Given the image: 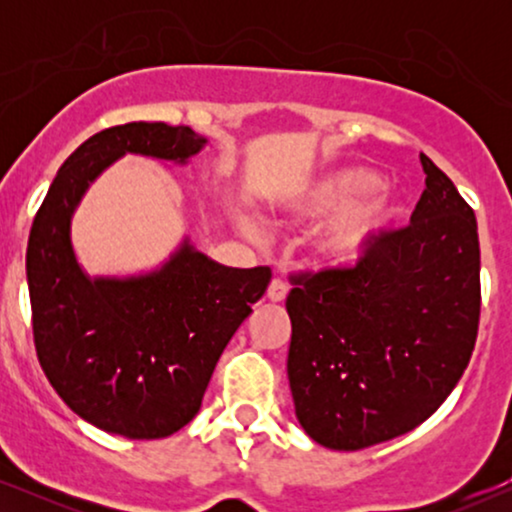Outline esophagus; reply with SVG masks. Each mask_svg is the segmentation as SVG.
Instances as JSON below:
<instances>
[{"instance_id":"1","label":"esophagus","mask_w":512,"mask_h":512,"mask_svg":"<svg viewBox=\"0 0 512 512\" xmlns=\"http://www.w3.org/2000/svg\"><path fill=\"white\" fill-rule=\"evenodd\" d=\"M286 293H289V286H286V282L282 277H275L268 286V298L272 300V303H282V300L286 298Z\"/></svg>"}]
</instances>
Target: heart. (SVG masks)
I'll use <instances>...</instances> for the list:
<instances>
[{"mask_svg":"<svg viewBox=\"0 0 512 512\" xmlns=\"http://www.w3.org/2000/svg\"><path fill=\"white\" fill-rule=\"evenodd\" d=\"M382 188L384 177L380 172L349 167L314 181L289 202L286 212L303 221L340 214L321 233L319 251L331 263L349 265L361 261L401 214L398 200ZM237 223L254 240L261 237V228L249 216H240Z\"/></svg>","mask_w":512,"mask_h":512,"instance_id":"obj_1","label":"heart"}]
</instances>
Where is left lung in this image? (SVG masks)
Returning <instances> with one entry per match:
<instances>
[{
  "mask_svg": "<svg viewBox=\"0 0 512 512\" xmlns=\"http://www.w3.org/2000/svg\"><path fill=\"white\" fill-rule=\"evenodd\" d=\"M419 160L426 188L410 226L387 230L352 268L291 277L293 405L331 450H363L429 419L478 338V223L450 177Z\"/></svg>",
  "mask_w": 512,
  "mask_h": 512,
  "instance_id": "obj_1",
  "label": "left lung"
}]
</instances>
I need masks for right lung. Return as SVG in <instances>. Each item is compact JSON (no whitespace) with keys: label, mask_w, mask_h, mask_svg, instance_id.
Instances as JSON below:
<instances>
[{"label":"right lung","mask_w":512,"mask_h":512,"mask_svg":"<svg viewBox=\"0 0 512 512\" xmlns=\"http://www.w3.org/2000/svg\"><path fill=\"white\" fill-rule=\"evenodd\" d=\"M205 144L188 125L97 132L65 160L34 216L25 268L39 363L76 415L116 436L165 438L198 415L216 361L272 272L228 268L186 237L146 275L88 277L72 247V216L125 153L184 165Z\"/></svg>","instance_id":"add662e5"}]
</instances>
